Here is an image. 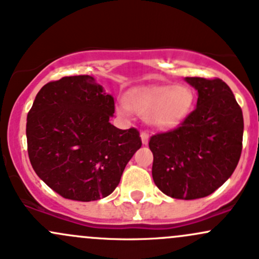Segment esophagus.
Masks as SVG:
<instances>
[{"label":"esophagus","mask_w":259,"mask_h":259,"mask_svg":"<svg viewBox=\"0 0 259 259\" xmlns=\"http://www.w3.org/2000/svg\"><path fill=\"white\" fill-rule=\"evenodd\" d=\"M140 138H142L143 144H144V145L148 144V142H149V135H148V133H146V132H144V130H143V132L140 133Z\"/></svg>","instance_id":"esophagus-1"}]
</instances>
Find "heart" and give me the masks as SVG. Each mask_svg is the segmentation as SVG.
<instances>
[{
  "label": "heart",
  "mask_w": 259,
  "mask_h": 259,
  "mask_svg": "<svg viewBox=\"0 0 259 259\" xmlns=\"http://www.w3.org/2000/svg\"><path fill=\"white\" fill-rule=\"evenodd\" d=\"M193 101L194 94L189 86H153L133 91L126 103L119 104L117 111L129 115L134 110L144 116L154 129L169 130L178 126L187 117Z\"/></svg>",
  "instance_id": "obj_1"
}]
</instances>
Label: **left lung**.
<instances>
[{
	"instance_id": "obj_1",
	"label": "left lung",
	"mask_w": 259,
	"mask_h": 259,
	"mask_svg": "<svg viewBox=\"0 0 259 259\" xmlns=\"http://www.w3.org/2000/svg\"><path fill=\"white\" fill-rule=\"evenodd\" d=\"M198 91L197 108L178 127L149 140L154 183L176 199H198L215 192L233 174L242 153L243 114L221 79L185 77Z\"/></svg>"
}]
</instances>
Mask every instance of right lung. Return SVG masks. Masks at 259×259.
<instances>
[{
  "instance_id": "obj_1",
  "label": "right lung",
  "mask_w": 259,
  "mask_h": 259,
  "mask_svg": "<svg viewBox=\"0 0 259 259\" xmlns=\"http://www.w3.org/2000/svg\"><path fill=\"white\" fill-rule=\"evenodd\" d=\"M114 98L90 75L42 86L27 114V151L33 170L61 197L80 202L108 197L142 146L135 127L109 122Z\"/></svg>"
}]
</instances>
